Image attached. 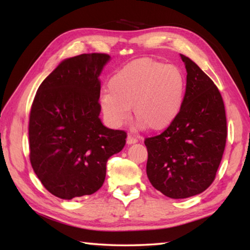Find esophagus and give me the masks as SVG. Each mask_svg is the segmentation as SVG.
I'll use <instances>...</instances> for the list:
<instances>
[{
  "mask_svg": "<svg viewBox=\"0 0 250 250\" xmlns=\"http://www.w3.org/2000/svg\"><path fill=\"white\" fill-rule=\"evenodd\" d=\"M138 142V139L134 138L133 135L128 134V137H126V145H134V143Z\"/></svg>",
  "mask_w": 250,
  "mask_h": 250,
  "instance_id": "esophagus-1",
  "label": "esophagus"
}]
</instances>
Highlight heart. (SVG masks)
I'll return each mask as SVG.
<instances>
[{"mask_svg":"<svg viewBox=\"0 0 250 250\" xmlns=\"http://www.w3.org/2000/svg\"><path fill=\"white\" fill-rule=\"evenodd\" d=\"M185 84L179 67L151 58H139L112 76L109 91L100 98V107L115 126L124 125L133 108L134 119L141 126L162 131L179 116Z\"/></svg>","mask_w":250,"mask_h":250,"instance_id":"1","label":"heart"}]
</instances>
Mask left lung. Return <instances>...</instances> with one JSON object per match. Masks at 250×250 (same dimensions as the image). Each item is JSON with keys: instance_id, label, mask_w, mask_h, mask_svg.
<instances>
[{"instance_id": "1", "label": "left lung", "mask_w": 250, "mask_h": 250, "mask_svg": "<svg viewBox=\"0 0 250 250\" xmlns=\"http://www.w3.org/2000/svg\"><path fill=\"white\" fill-rule=\"evenodd\" d=\"M181 58L188 73L181 111L164 132L145 141L147 179L175 200L201 194L213 183L227 137L221 92L192 59Z\"/></svg>"}]
</instances>
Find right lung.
Listing matches in <instances>:
<instances>
[{"instance_id":"obj_1","label":"right lung","mask_w":250,"mask_h":250,"mask_svg":"<svg viewBox=\"0 0 250 250\" xmlns=\"http://www.w3.org/2000/svg\"><path fill=\"white\" fill-rule=\"evenodd\" d=\"M107 54L66 58L37 89L29 116V158L45 188L62 200L103 186L105 164L125 145V131L104 126L100 79Z\"/></svg>"}]
</instances>
